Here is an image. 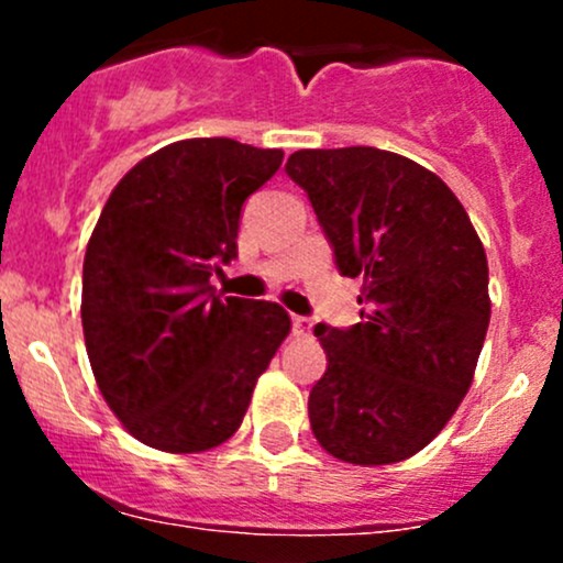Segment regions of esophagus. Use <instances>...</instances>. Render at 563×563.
Masks as SVG:
<instances>
[{"label":"esophagus","mask_w":563,"mask_h":563,"mask_svg":"<svg viewBox=\"0 0 563 563\" xmlns=\"http://www.w3.org/2000/svg\"><path fill=\"white\" fill-rule=\"evenodd\" d=\"M310 329H313V321L308 316H291V332L297 338H308Z\"/></svg>","instance_id":"esophagus-1"}]
</instances>
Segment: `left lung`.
Returning <instances> with one entry per match:
<instances>
[{
    "instance_id": "1",
    "label": "left lung",
    "mask_w": 563,
    "mask_h": 563,
    "mask_svg": "<svg viewBox=\"0 0 563 563\" xmlns=\"http://www.w3.org/2000/svg\"><path fill=\"white\" fill-rule=\"evenodd\" d=\"M286 174L365 305L354 327H316L327 373L310 389L313 435L354 465L417 455L474 378L490 323L485 247L455 192L395 152L299 150Z\"/></svg>"
}]
</instances>
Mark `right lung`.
Instances as JSON below:
<instances>
[{"instance_id":"add662e5","label":"right lung","mask_w":563,"mask_h":563,"mask_svg":"<svg viewBox=\"0 0 563 563\" xmlns=\"http://www.w3.org/2000/svg\"><path fill=\"white\" fill-rule=\"evenodd\" d=\"M283 163L234 139L163 146L122 176L84 255L92 373L130 435L203 452L240 430L291 318L209 286L236 258L242 207Z\"/></svg>"}]
</instances>
